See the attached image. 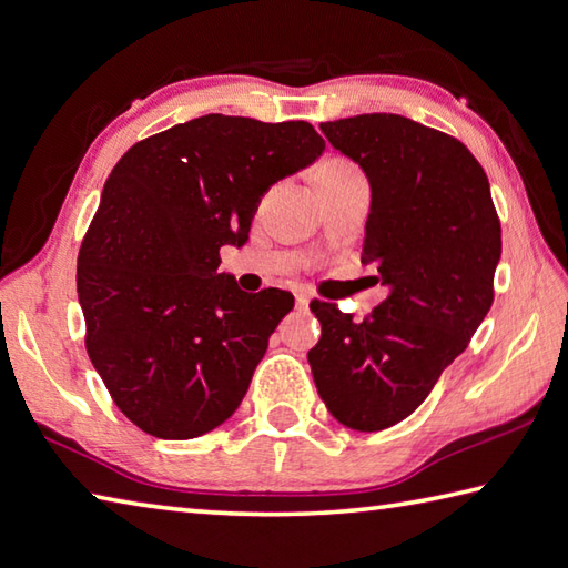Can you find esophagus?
Returning a JSON list of instances; mask_svg holds the SVG:
<instances>
[{
	"instance_id": "1",
	"label": "esophagus",
	"mask_w": 568,
	"mask_h": 568,
	"mask_svg": "<svg viewBox=\"0 0 568 568\" xmlns=\"http://www.w3.org/2000/svg\"><path fill=\"white\" fill-rule=\"evenodd\" d=\"M308 302H312L308 294H296V308H308Z\"/></svg>"
}]
</instances>
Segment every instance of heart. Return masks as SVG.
<instances>
[{
    "mask_svg": "<svg viewBox=\"0 0 568 568\" xmlns=\"http://www.w3.org/2000/svg\"><path fill=\"white\" fill-rule=\"evenodd\" d=\"M326 165H331V168H351L348 163H344V160H328Z\"/></svg>",
    "mask_w": 568,
    "mask_h": 568,
    "instance_id": "b5f03b06",
    "label": "heart"
}]
</instances>
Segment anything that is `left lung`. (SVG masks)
<instances>
[{"mask_svg":"<svg viewBox=\"0 0 568 568\" xmlns=\"http://www.w3.org/2000/svg\"><path fill=\"white\" fill-rule=\"evenodd\" d=\"M368 178L361 262L388 288L368 318L314 302L316 390L341 425L385 430L417 410L483 324L501 256L489 180L467 148L395 113L321 123Z\"/></svg>","mask_w":568,"mask_h":568,"instance_id":"1","label":"left lung"}]
</instances>
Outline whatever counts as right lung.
Returning <instances> with one entry per match:
<instances>
[{
	"instance_id": "right-lung-1",
	"label": "right lung",
	"mask_w": 568,
	"mask_h": 568,
	"mask_svg": "<svg viewBox=\"0 0 568 568\" xmlns=\"http://www.w3.org/2000/svg\"><path fill=\"white\" fill-rule=\"evenodd\" d=\"M324 148L306 121L210 113L135 143L111 170L77 288L93 368L143 433L190 440L240 408L294 296L242 292L217 272L220 250L242 247L270 187Z\"/></svg>"
}]
</instances>
